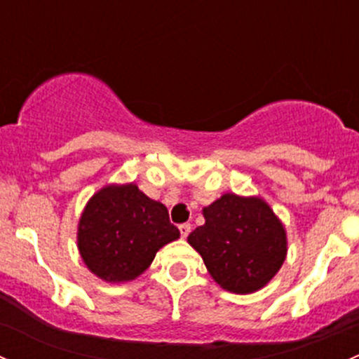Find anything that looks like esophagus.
<instances>
[{
	"instance_id": "obj_1",
	"label": "esophagus",
	"mask_w": 359,
	"mask_h": 359,
	"mask_svg": "<svg viewBox=\"0 0 359 359\" xmlns=\"http://www.w3.org/2000/svg\"><path fill=\"white\" fill-rule=\"evenodd\" d=\"M179 231H180V236L187 238V236H189V233H191V224H180Z\"/></svg>"
}]
</instances>
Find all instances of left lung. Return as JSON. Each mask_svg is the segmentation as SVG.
<instances>
[{
    "mask_svg": "<svg viewBox=\"0 0 359 359\" xmlns=\"http://www.w3.org/2000/svg\"><path fill=\"white\" fill-rule=\"evenodd\" d=\"M203 217L187 243L217 285L247 295L276 276L287 259V229L266 200L226 193L203 208Z\"/></svg>",
    "mask_w": 359,
    "mask_h": 359,
    "instance_id": "8db88e82",
    "label": "left lung"
}]
</instances>
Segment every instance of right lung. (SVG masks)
I'll return each instance as SVG.
<instances>
[{"instance_id": "right-lung-1", "label": "right lung", "mask_w": 359, "mask_h": 359, "mask_svg": "<svg viewBox=\"0 0 359 359\" xmlns=\"http://www.w3.org/2000/svg\"><path fill=\"white\" fill-rule=\"evenodd\" d=\"M78 250L90 273L106 283L139 278L165 245L179 240L168 210L135 182L107 184L83 208Z\"/></svg>"}]
</instances>
